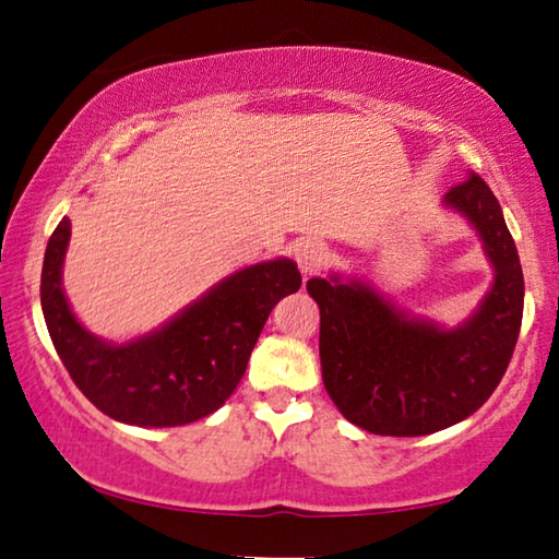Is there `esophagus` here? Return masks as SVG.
Segmentation results:
<instances>
[{"instance_id":"obj_1","label":"esophagus","mask_w":559,"mask_h":559,"mask_svg":"<svg viewBox=\"0 0 559 559\" xmlns=\"http://www.w3.org/2000/svg\"><path fill=\"white\" fill-rule=\"evenodd\" d=\"M295 260L305 277H309V274H319L329 262V248L317 238H305L295 245Z\"/></svg>"}]
</instances>
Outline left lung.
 Wrapping results in <instances>:
<instances>
[{"mask_svg": "<svg viewBox=\"0 0 559 559\" xmlns=\"http://www.w3.org/2000/svg\"><path fill=\"white\" fill-rule=\"evenodd\" d=\"M472 225L493 282L472 317L437 324L397 307L373 282L311 277L319 305L321 378L348 423L370 435L423 437L474 415L501 383L523 321V270L501 203L472 174L444 195Z\"/></svg>", "mask_w": 559, "mask_h": 559, "instance_id": "1", "label": "left lung"}]
</instances>
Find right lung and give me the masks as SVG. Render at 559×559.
I'll return each mask as SVG.
<instances>
[{"mask_svg": "<svg viewBox=\"0 0 559 559\" xmlns=\"http://www.w3.org/2000/svg\"><path fill=\"white\" fill-rule=\"evenodd\" d=\"M71 221L46 245L41 309L48 334L91 403L117 423L179 427L211 415L238 388L270 311L301 287L297 262L277 258L228 274L159 329L124 344L87 331L63 292Z\"/></svg>", "mask_w": 559, "mask_h": 559, "instance_id": "right-lung-1", "label": "right lung"}]
</instances>
